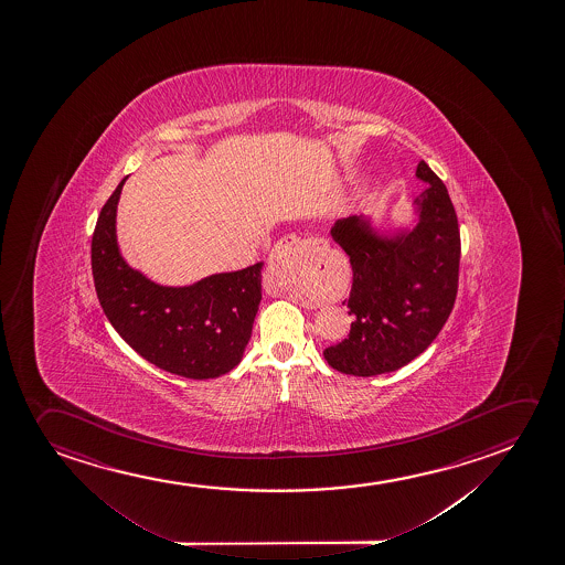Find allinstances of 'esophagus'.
I'll use <instances>...</instances> for the list:
<instances>
[{"label": "esophagus", "mask_w": 565, "mask_h": 565, "mask_svg": "<svg viewBox=\"0 0 565 565\" xmlns=\"http://www.w3.org/2000/svg\"><path fill=\"white\" fill-rule=\"evenodd\" d=\"M327 242L321 238H300L288 234L277 242L269 259V269L288 285H300L317 277V267L323 262Z\"/></svg>", "instance_id": "esophagus-1"}]
</instances>
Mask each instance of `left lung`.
Listing matches in <instances>:
<instances>
[{
    "label": "left lung",
    "mask_w": 565,
    "mask_h": 565,
    "mask_svg": "<svg viewBox=\"0 0 565 565\" xmlns=\"http://www.w3.org/2000/svg\"><path fill=\"white\" fill-rule=\"evenodd\" d=\"M427 186L414 200L415 225L381 233L363 215L340 218L332 241L354 271L348 339L323 355L340 373L375 376L404 367L437 339L458 294L459 228L448 190L425 161ZM347 303V301H344Z\"/></svg>",
    "instance_id": "left-lung-1"
}]
</instances>
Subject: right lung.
Here are the masks:
<instances>
[{
	"label": "right lung",
	"mask_w": 565,
	"mask_h": 565,
	"mask_svg": "<svg viewBox=\"0 0 565 565\" xmlns=\"http://www.w3.org/2000/svg\"><path fill=\"white\" fill-rule=\"evenodd\" d=\"M119 182L92 236V275L109 323L146 362L186 379H215L241 363L262 301L259 262L194 285L163 286L125 262L117 242Z\"/></svg>",
	"instance_id": "1"
}]
</instances>
